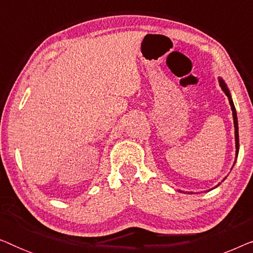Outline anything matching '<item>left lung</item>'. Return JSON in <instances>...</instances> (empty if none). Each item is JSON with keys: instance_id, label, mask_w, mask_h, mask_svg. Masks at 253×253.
I'll use <instances>...</instances> for the list:
<instances>
[{"instance_id": "1", "label": "left lung", "mask_w": 253, "mask_h": 253, "mask_svg": "<svg viewBox=\"0 0 253 253\" xmlns=\"http://www.w3.org/2000/svg\"><path fill=\"white\" fill-rule=\"evenodd\" d=\"M220 86L221 88H222V91L224 92V94L228 96V100H229V103H230V107H231V110H233V116H234V126H235V140H236V158L238 155V148H240V139H238V123H237V115H236V109H235V106H234V102H233V99H231V95L229 91H228L226 84H224V82L222 79H220Z\"/></svg>"}]
</instances>
